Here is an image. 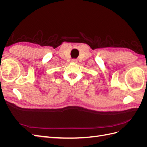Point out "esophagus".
I'll list each match as a JSON object with an SVG mask.
<instances>
[{
    "mask_svg": "<svg viewBox=\"0 0 147 147\" xmlns=\"http://www.w3.org/2000/svg\"><path fill=\"white\" fill-rule=\"evenodd\" d=\"M72 62L74 63H77V60L76 59H72Z\"/></svg>",
    "mask_w": 147,
    "mask_h": 147,
    "instance_id": "34e87169",
    "label": "esophagus"
}]
</instances>
